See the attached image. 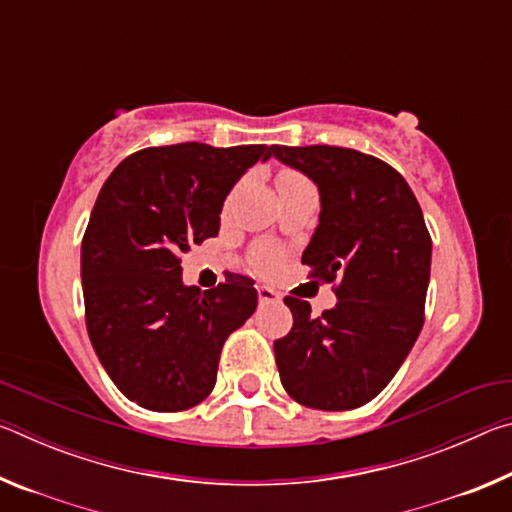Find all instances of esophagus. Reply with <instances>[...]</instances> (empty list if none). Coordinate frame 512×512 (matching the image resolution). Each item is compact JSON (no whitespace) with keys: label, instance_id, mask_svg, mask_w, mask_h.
<instances>
[{"label":"esophagus","instance_id":"obj_1","mask_svg":"<svg viewBox=\"0 0 512 512\" xmlns=\"http://www.w3.org/2000/svg\"><path fill=\"white\" fill-rule=\"evenodd\" d=\"M257 298H259V302H262V305H268V302H277V293L271 287H266V284H259Z\"/></svg>","mask_w":512,"mask_h":512}]
</instances>
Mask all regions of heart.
Returning <instances> with one entry per match:
<instances>
[{
  "instance_id": "heart-1",
  "label": "heart",
  "mask_w": 512,
  "mask_h": 512,
  "mask_svg": "<svg viewBox=\"0 0 512 512\" xmlns=\"http://www.w3.org/2000/svg\"><path fill=\"white\" fill-rule=\"evenodd\" d=\"M302 178L300 173H296V171H289V169H284V171H280L277 173V187H284V185H293V183H302ZM275 262V255H273V250H268V248H264V250H259V255H257V266H262V268H268Z\"/></svg>"
}]
</instances>
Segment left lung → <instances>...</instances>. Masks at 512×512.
<instances>
[{
  "mask_svg": "<svg viewBox=\"0 0 512 512\" xmlns=\"http://www.w3.org/2000/svg\"><path fill=\"white\" fill-rule=\"evenodd\" d=\"M318 187L320 214L302 264L339 280L334 309L284 298L293 327L273 343L284 391L309 409L368 404L409 357L424 323L431 237L420 203L386 162L341 146H271Z\"/></svg>",
  "mask_w": 512,
  "mask_h": 512,
  "instance_id": "8db88e82",
  "label": "left lung"
}]
</instances>
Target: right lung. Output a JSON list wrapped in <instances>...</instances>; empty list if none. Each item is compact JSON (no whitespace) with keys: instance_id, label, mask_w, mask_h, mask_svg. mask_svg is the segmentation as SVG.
Listing matches in <instances>:
<instances>
[{"instance_id":"add662e5","label":"right lung","mask_w":512,"mask_h":512,"mask_svg":"<svg viewBox=\"0 0 512 512\" xmlns=\"http://www.w3.org/2000/svg\"><path fill=\"white\" fill-rule=\"evenodd\" d=\"M268 158L264 144L158 146L128 155L101 187L81 246L85 320L108 377L144 409L203 402L225 339L257 309L250 277L187 287L180 255L219 235L225 196Z\"/></svg>"}]
</instances>
